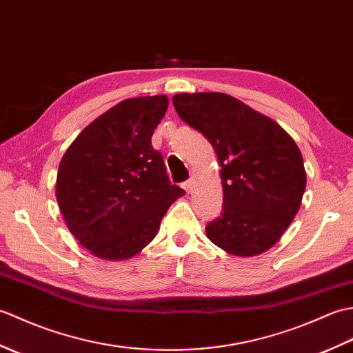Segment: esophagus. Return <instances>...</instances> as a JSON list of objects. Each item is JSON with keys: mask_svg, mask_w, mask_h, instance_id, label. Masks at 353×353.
Masks as SVG:
<instances>
[{"mask_svg": "<svg viewBox=\"0 0 353 353\" xmlns=\"http://www.w3.org/2000/svg\"><path fill=\"white\" fill-rule=\"evenodd\" d=\"M183 188H185L186 192L191 194V192H192V188H194V179H190V181H186V182L183 183Z\"/></svg>", "mask_w": 353, "mask_h": 353, "instance_id": "obj_1", "label": "esophagus"}]
</instances>
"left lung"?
<instances>
[{
	"mask_svg": "<svg viewBox=\"0 0 353 353\" xmlns=\"http://www.w3.org/2000/svg\"><path fill=\"white\" fill-rule=\"evenodd\" d=\"M172 104L211 142L221 167L223 212L206 226L208 238L235 256L272 249L294 220L306 188L294 139L228 94H177Z\"/></svg>",
	"mask_w": 353,
	"mask_h": 353,
	"instance_id": "8db88e82",
	"label": "left lung"
}]
</instances>
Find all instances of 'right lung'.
<instances>
[{
	"instance_id": "add662e5",
	"label": "right lung",
	"mask_w": 353,
	"mask_h": 353,
	"mask_svg": "<svg viewBox=\"0 0 353 353\" xmlns=\"http://www.w3.org/2000/svg\"><path fill=\"white\" fill-rule=\"evenodd\" d=\"M167 95L123 100L85 127L63 154L56 199L77 241L94 256L124 261L153 241L185 191L171 185L153 132Z\"/></svg>"
}]
</instances>
